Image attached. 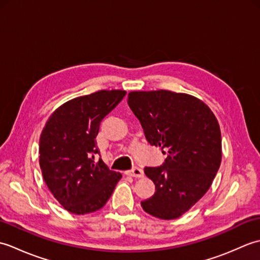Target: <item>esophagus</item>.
I'll use <instances>...</instances> for the list:
<instances>
[{"label": "esophagus", "instance_id": "esophagus-1", "mask_svg": "<svg viewBox=\"0 0 260 260\" xmlns=\"http://www.w3.org/2000/svg\"><path fill=\"white\" fill-rule=\"evenodd\" d=\"M126 174H128L131 176H134V178H143V175H144V172H143V170L140 168H133L129 171H127Z\"/></svg>", "mask_w": 260, "mask_h": 260}]
</instances>
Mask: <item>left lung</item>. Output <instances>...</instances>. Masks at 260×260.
<instances>
[{"mask_svg":"<svg viewBox=\"0 0 260 260\" xmlns=\"http://www.w3.org/2000/svg\"><path fill=\"white\" fill-rule=\"evenodd\" d=\"M128 106L147 142L168 154L161 167L145 168L155 193L141 202L145 212L172 220L191 209L211 186L221 163V132L200 99L170 90L132 91Z\"/></svg>","mask_w":260,"mask_h":260,"instance_id":"8db88e82","label":"left lung"}]
</instances>
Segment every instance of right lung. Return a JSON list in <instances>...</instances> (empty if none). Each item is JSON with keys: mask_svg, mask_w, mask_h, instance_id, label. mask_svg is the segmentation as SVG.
I'll list each match as a JSON object with an SVG mask.
<instances>
[{"mask_svg": "<svg viewBox=\"0 0 260 260\" xmlns=\"http://www.w3.org/2000/svg\"><path fill=\"white\" fill-rule=\"evenodd\" d=\"M125 90H99L57 108L43 127L39 163L43 180L58 202L74 214L102 209L121 174L95 155L96 136L105 116L121 102Z\"/></svg>", "mask_w": 260, "mask_h": 260, "instance_id": "1", "label": "right lung"}]
</instances>
